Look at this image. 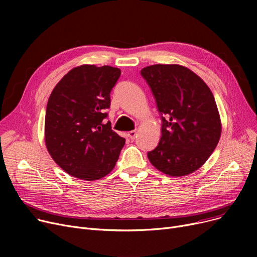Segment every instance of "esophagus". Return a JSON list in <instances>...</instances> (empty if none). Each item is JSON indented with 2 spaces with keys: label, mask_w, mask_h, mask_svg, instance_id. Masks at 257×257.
<instances>
[{
  "label": "esophagus",
  "mask_w": 257,
  "mask_h": 257,
  "mask_svg": "<svg viewBox=\"0 0 257 257\" xmlns=\"http://www.w3.org/2000/svg\"><path fill=\"white\" fill-rule=\"evenodd\" d=\"M137 136H138V133H137L136 130H132V131H129V132H128V138H129L130 140H134V139L137 138Z\"/></svg>",
  "instance_id": "34e87169"
}]
</instances>
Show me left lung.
Instances as JSON below:
<instances>
[{"mask_svg":"<svg viewBox=\"0 0 257 257\" xmlns=\"http://www.w3.org/2000/svg\"><path fill=\"white\" fill-rule=\"evenodd\" d=\"M141 75L151 88L161 117V138L148 152L169 176H185L205 164L221 137L213 94L199 76L178 64H154Z\"/></svg>","mask_w":257,"mask_h":257,"instance_id":"8db88e82","label":"left lung"}]
</instances>
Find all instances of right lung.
I'll return each instance as SVG.
<instances>
[{"label": "right lung", "instance_id": "obj_1", "mask_svg": "<svg viewBox=\"0 0 257 257\" xmlns=\"http://www.w3.org/2000/svg\"><path fill=\"white\" fill-rule=\"evenodd\" d=\"M120 71L83 64L67 73L48 101L45 141L54 161L73 177L98 180L114 168L125 139L106 121Z\"/></svg>", "mask_w": 257, "mask_h": 257}]
</instances>
